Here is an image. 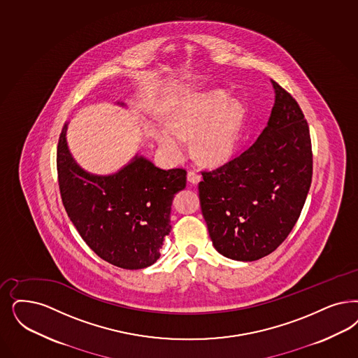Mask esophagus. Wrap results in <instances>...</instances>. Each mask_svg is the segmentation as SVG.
<instances>
[{
	"instance_id": "esophagus-1",
	"label": "esophagus",
	"mask_w": 358,
	"mask_h": 358,
	"mask_svg": "<svg viewBox=\"0 0 358 358\" xmlns=\"http://www.w3.org/2000/svg\"><path fill=\"white\" fill-rule=\"evenodd\" d=\"M199 180H201V176H199L198 173L193 172V171L187 172V181H189L190 184L196 185V184H198V182H199Z\"/></svg>"
}]
</instances>
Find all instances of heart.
I'll return each instance as SVG.
<instances>
[{"mask_svg": "<svg viewBox=\"0 0 358 358\" xmlns=\"http://www.w3.org/2000/svg\"><path fill=\"white\" fill-rule=\"evenodd\" d=\"M246 111L223 91L192 92L173 104L165 116L166 127H153L152 134L166 155L184 153V141H193L197 160L221 166L231 160L239 148Z\"/></svg>", "mask_w": 358, "mask_h": 358, "instance_id": "heart-1", "label": "heart"}]
</instances>
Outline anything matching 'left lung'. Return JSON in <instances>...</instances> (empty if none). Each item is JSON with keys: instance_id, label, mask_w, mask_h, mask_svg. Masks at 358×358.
I'll return each instance as SVG.
<instances>
[{"instance_id": "1", "label": "left lung", "mask_w": 358, "mask_h": 358, "mask_svg": "<svg viewBox=\"0 0 358 358\" xmlns=\"http://www.w3.org/2000/svg\"><path fill=\"white\" fill-rule=\"evenodd\" d=\"M275 103L259 137L234 160L203 172L202 215L215 250L254 262L283 243L312 181L308 124L297 101L271 80Z\"/></svg>"}]
</instances>
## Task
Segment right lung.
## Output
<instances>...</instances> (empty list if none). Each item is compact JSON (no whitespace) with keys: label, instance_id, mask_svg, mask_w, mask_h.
Here are the masks:
<instances>
[{"label":"right lung","instance_id":"add662e5","mask_svg":"<svg viewBox=\"0 0 358 358\" xmlns=\"http://www.w3.org/2000/svg\"><path fill=\"white\" fill-rule=\"evenodd\" d=\"M115 104L127 107L124 101ZM67 127L59 137L57 166L69 218L101 259L125 270L152 266L172 230L173 198L186 187L185 171H164L136 153L117 172H87L69 148Z\"/></svg>","mask_w":358,"mask_h":358}]
</instances>
